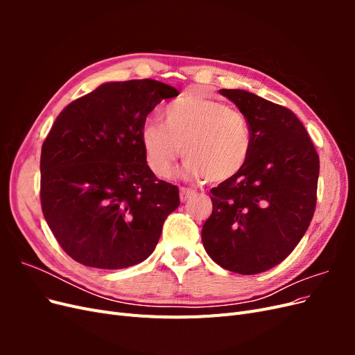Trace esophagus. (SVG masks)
Instances as JSON below:
<instances>
[{
    "instance_id": "1",
    "label": "esophagus",
    "mask_w": 355,
    "mask_h": 355,
    "mask_svg": "<svg viewBox=\"0 0 355 355\" xmlns=\"http://www.w3.org/2000/svg\"><path fill=\"white\" fill-rule=\"evenodd\" d=\"M194 194H196V192L189 189V188H180V201L185 202L188 198H191Z\"/></svg>"
}]
</instances>
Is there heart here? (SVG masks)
Instances as JSON below:
<instances>
[{"label":"heart","instance_id":"obj_1","mask_svg":"<svg viewBox=\"0 0 355 355\" xmlns=\"http://www.w3.org/2000/svg\"><path fill=\"white\" fill-rule=\"evenodd\" d=\"M163 118L164 125L148 123L141 132L146 163L157 176H168L182 153L188 159L187 178L220 184L237 175L250 157L249 121L227 103L185 93L166 106Z\"/></svg>","mask_w":355,"mask_h":355}]
</instances>
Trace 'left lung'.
Listing matches in <instances>:
<instances>
[{
	"mask_svg": "<svg viewBox=\"0 0 355 355\" xmlns=\"http://www.w3.org/2000/svg\"><path fill=\"white\" fill-rule=\"evenodd\" d=\"M219 93L249 121L252 153L237 175L210 189L213 210L201 240L225 270L253 275L283 262L306 232L320 158L290 110L239 89Z\"/></svg>",
	"mask_w": 355,
	"mask_h": 355,
	"instance_id": "1",
	"label": "left lung"
}]
</instances>
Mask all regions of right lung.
<instances>
[{
	"label": "right lung",
	"mask_w": 355,
	"mask_h": 355,
	"mask_svg": "<svg viewBox=\"0 0 355 355\" xmlns=\"http://www.w3.org/2000/svg\"><path fill=\"white\" fill-rule=\"evenodd\" d=\"M179 92L155 80L105 83L71 102L41 148V209L73 261L101 270L144 262L166 218L180 204L176 185L146 164V116Z\"/></svg>",
	"instance_id": "right-lung-1"
}]
</instances>
